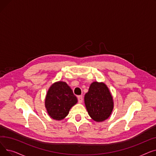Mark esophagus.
Wrapping results in <instances>:
<instances>
[{
	"label": "esophagus",
	"instance_id": "obj_1",
	"mask_svg": "<svg viewBox=\"0 0 156 156\" xmlns=\"http://www.w3.org/2000/svg\"><path fill=\"white\" fill-rule=\"evenodd\" d=\"M78 102L80 104L83 102V97L82 95H79L78 96Z\"/></svg>",
	"mask_w": 156,
	"mask_h": 156
}]
</instances>
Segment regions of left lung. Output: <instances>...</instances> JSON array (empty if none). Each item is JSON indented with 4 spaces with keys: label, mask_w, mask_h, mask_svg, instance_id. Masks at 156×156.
Masks as SVG:
<instances>
[{
    "label": "left lung",
    "mask_w": 156,
    "mask_h": 156,
    "mask_svg": "<svg viewBox=\"0 0 156 156\" xmlns=\"http://www.w3.org/2000/svg\"><path fill=\"white\" fill-rule=\"evenodd\" d=\"M84 101L89 116L95 121L102 122L111 116L114 108L113 97L104 83H92Z\"/></svg>",
    "instance_id": "8db88e82"
}]
</instances>
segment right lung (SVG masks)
<instances>
[{"label": "right lung", "instance_id": "obj_1", "mask_svg": "<svg viewBox=\"0 0 156 156\" xmlns=\"http://www.w3.org/2000/svg\"><path fill=\"white\" fill-rule=\"evenodd\" d=\"M78 102L70 87L59 81L49 87L45 99V107L52 119L61 121L66 117L71 108Z\"/></svg>", "mask_w": 156, "mask_h": 156}]
</instances>
